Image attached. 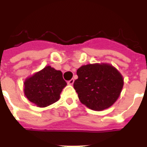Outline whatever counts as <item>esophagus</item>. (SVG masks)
<instances>
[{
	"label": "esophagus",
	"instance_id": "34e87169",
	"mask_svg": "<svg viewBox=\"0 0 147 147\" xmlns=\"http://www.w3.org/2000/svg\"><path fill=\"white\" fill-rule=\"evenodd\" d=\"M74 79H71V80H69V81L67 82V85H72L73 84H74Z\"/></svg>",
	"mask_w": 147,
	"mask_h": 147
}]
</instances>
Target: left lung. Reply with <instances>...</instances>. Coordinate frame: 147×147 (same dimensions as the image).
Segmentation results:
<instances>
[{
	"mask_svg": "<svg viewBox=\"0 0 147 147\" xmlns=\"http://www.w3.org/2000/svg\"><path fill=\"white\" fill-rule=\"evenodd\" d=\"M74 83L82 104L96 111L109 108L119 98L124 79L115 67L107 63L82 65L76 71Z\"/></svg>",
	"mask_w": 147,
	"mask_h": 147,
	"instance_id": "1",
	"label": "left lung"
}]
</instances>
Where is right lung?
I'll return each instance as SVG.
<instances>
[{
  "label": "right lung",
  "instance_id": "right-lung-1",
  "mask_svg": "<svg viewBox=\"0 0 147 147\" xmlns=\"http://www.w3.org/2000/svg\"><path fill=\"white\" fill-rule=\"evenodd\" d=\"M24 94L30 102L39 107H45L57 102L62 89L67 85L62 73L50 65L26 78Z\"/></svg>",
  "mask_w": 147,
  "mask_h": 147
}]
</instances>
